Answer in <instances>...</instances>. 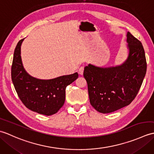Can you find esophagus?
I'll use <instances>...</instances> for the list:
<instances>
[{
    "mask_svg": "<svg viewBox=\"0 0 154 154\" xmlns=\"http://www.w3.org/2000/svg\"><path fill=\"white\" fill-rule=\"evenodd\" d=\"M83 71H84V67H80L79 68V70H78V72H79V73L80 75H82L83 73Z\"/></svg>",
    "mask_w": 154,
    "mask_h": 154,
    "instance_id": "34e87169",
    "label": "esophagus"
}]
</instances>
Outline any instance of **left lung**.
I'll list each match as a JSON object with an SVG mask.
<instances>
[{
  "mask_svg": "<svg viewBox=\"0 0 154 154\" xmlns=\"http://www.w3.org/2000/svg\"><path fill=\"white\" fill-rule=\"evenodd\" d=\"M126 36L129 54L122 64L105 68L89 64L85 67L90 103L99 112H112L129 105L144 79L147 63L143 45L129 32Z\"/></svg>",
  "mask_w": 154,
  "mask_h": 154,
  "instance_id": "left-lung-1",
  "label": "left lung"
}]
</instances>
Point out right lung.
Masks as SVG:
<instances>
[{"instance_id":"1","label":"right lung","mask_w":154,"mask_h":154,"mask_svg":"<svg viewBox=\"0 0 154 154\" xmlns=\"http://www.w3.org/2000/svg\"><path fill=\"white\" fill-rule=\"evenodd\" d=\"M18 42L14 52L11 77L18 95L26 107L34 112L50 116L58 112L65 100V89L76 80L78 73L43 80L30 76L23 67L20 56L21 45Z\"/></svg>"}]
</instances>
